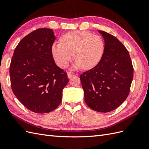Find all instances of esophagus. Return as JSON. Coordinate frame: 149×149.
I'll return each instance as SVG.
<instances>
[{
	"label": "esophagus",
	"instance_id": "34e87169",
	"mask_svg": "<svg viewBox=\"0 0 149 149\" xmlns=\"http://www.w3.org/2000/svg\"><path fill=\"white\" fill-rule=\"evenodd\" d=\"M75 74H72V73H68V78H71L72 76H74Z\"/></svg>",
	"mask_w": 149,
	"mask_h": 149
}]
</instances>
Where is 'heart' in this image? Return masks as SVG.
Returning a JSON list of instances; mask_svg holds the SVG:
<instances>
[{"mask_svg": "<svg viewBox=\"0 0 149 149\" xmlns=\"http://www.w3.org/2000/svg\"><path fill=\"white\" fill-rule=\"evenodd\" d=\"M61 42L52 45V53L58 65L63 68L68 66L73 56L76 59L72 70L93 68L100 62L104 52L103 40L88 31H71L63 36Z\"/></svg>", "mask_w": 149, "mask_h": 149, "instance_id": "b5f03b06", "label": "heart"}]
</instances>
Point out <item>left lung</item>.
Returning <instances> with one entry per match:
<instances>
[{"label":"left lung","mask_w":149,"mask_h":149,"mask_svg":"<svg viewBox=\"0 0 149 149\" xmlns=\"http://www.w3.org/2000/svg\"><path fill=\"white\" fill-rule=\"evenodd\" d=\"M104 41L100 62L81 74L84 101L92 109L108 112L116 109L127 97L134 69L128 51L119 40L98 30Z\"/></svg>","instance_id":"left-lung-1"}]
</instances>
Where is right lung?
Wrapping results in <instances>:
<instances>
[{
	"mask_svg": "<svg viewBox=\"0 0 149 149\" xmlns=\"http://www.w3.org/2000/svg\"><path fill=\"white\" fill-rule=\"evenodd\" d=\"M53 30L39 29L21 40L10 66L12 89L19 101L36 113H47L60 105L69 80L53 60Z\"/></svg>",
	"mask_w": 149,
	"mask_h": 149,
	"instance_id": "1",
	"label": "right lung"
}]
</instances>
